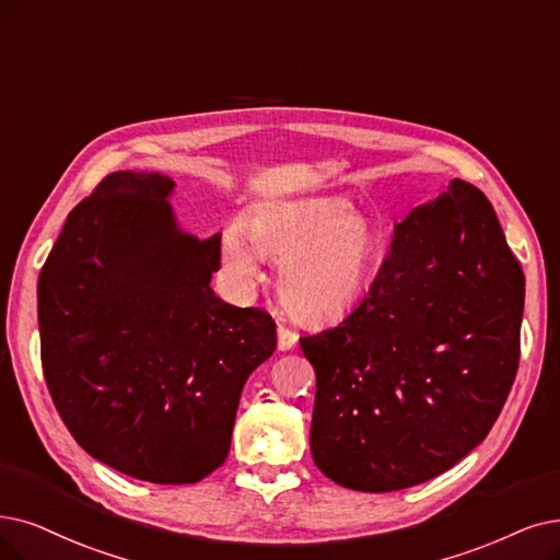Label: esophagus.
Wrapping results in <instances>:
<instances>
[{"label":"esophagus","instance_id":"34e87169","mask_svg":"<svg viewBox=\"0 0 560 560\" xmlns=\"http://www.w3.org/2000/svg\"><path fill=\"white\" fill-rule=\"evenodd\" d=\"M299 340V335L294 330H289L287 326H278V349L289 351Z\"/></svg>","mask_w":560,"mask_h":560}]
</instances>
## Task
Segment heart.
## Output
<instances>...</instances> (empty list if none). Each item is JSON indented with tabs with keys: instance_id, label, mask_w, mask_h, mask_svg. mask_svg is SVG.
I'll return each instance as SVG.
<instances>
[{
	"instance_id": "heart-1",
	"label": "heart",
	"mask_w": 560,
	"mask_h": 560,
	"mask_svg": "<svg viewBox=\"0 0 560 560\" xmlns=\"http://www.w3.org/2000/svg\"><path fill=\"white\" fill-rule=\"evenodd\" d=\"M259 255L278 264V292L299 322L332 324L363 301L384 236L345 199L271 202L220 236V259L238 284L259 278Z\"/></svg>"
}]
</instances>
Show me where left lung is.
Masks as SVG:
<instances>
[{
	"mask_svg": "<svg viewBox=\"0 0 560 560\" xmlns=\"http://www.w3.org/2000/svg\"><path fill=\"white\" fill-rule=\"evenodd\" d=\"M524 273L489 199L453 178L395 225L349 315L301 338L317 374L310 451L358 491L432 480L485 441L520 365Z\"/></svg>",
	"mask_w": 560,
	"mask_h": 560,
	"instance_id": "obj_1",
	"label": "left lung"
}]
</instances>
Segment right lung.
<instances>
[{"label":"right lung","mask_w":560,"mask_h":560,"mask_svg":"<svg viewBox=\"0 0 560 560\" xmlns=\"http://www.w3.org/2000/svg\"><path fill=\"white\" fill-rule=\"evenodd\" d=\"M174 182L115 172L80 202L38 276L40 363L55 407L94 459L190 485L228 459L241 390L276 324L220 301V234L176 222Z\"/></svg>","instance_id":"1"}]
</instances>
